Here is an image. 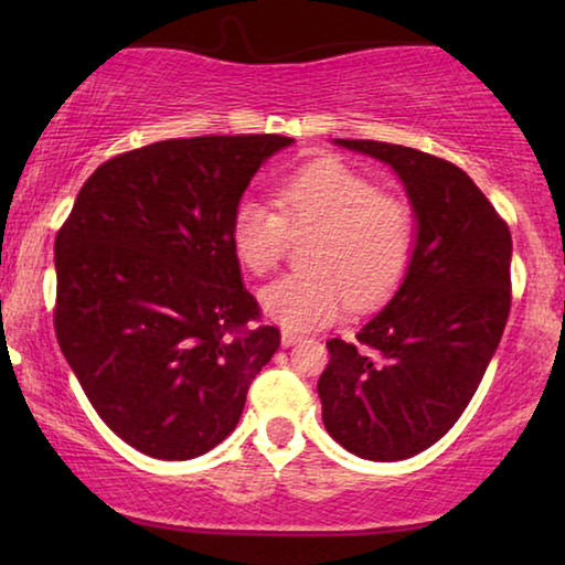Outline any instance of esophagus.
I'll use <instances>...</instances> for the list:
<instances>
[{"label": "esophagus", "instance_id": "obj_1", "mask_svg": "<svg viewBox=\"0 0 565 565\" xmlns=\"http://www.w3.org/2000/svg\"><path fill=\"white\" fill-rule=\"evenodd\" d=\"M280 342H282V347H292V344L303 342V337L296 334V331H290V329H282V334H280Z\"/></svg>", "mask_w": 565, "mask_h": 565}]
</instances>
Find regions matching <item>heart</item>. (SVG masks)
Segmentation results:
<instances>
[{"mask_svg":"<svg viewBox=\"0 0 565 565\" xmlns=\"http://www.w3.org/2000/svg\"><path fill=\"white\" fill-rule=\"evenodd\" d=\"M277 214L259 198L231 213V246L254 275L282 259L290 236L313 234L306 273L285 275L259 292L269 321L308 331L337 321L350 303L381 306L404 280L414 254V215L365 174L337 159L316 161L277 184Z\"/></svg>","mask_w":565,"mask_h":565,"instance_id":"heart-1","label":"heart"}]
</instances>
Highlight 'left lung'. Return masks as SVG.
<instances>
[{
  "mask_svg": "<svg viewBox=\"0 0 565 565\" xmlns=\"http://www.w3.org/2000/svg\"><path fill=\"white\" fill-rule=\"evenodd\" d=\"M334 146L396 172L416 234L404 280L358 342H327L321 419L358 458L406 460L452 429L497 352L512 306V234L450 161L381 141Z\"/></svg>",
  "mask_w": 565,
  "mask_h": 565,
  "instance_id": "8db88e82",
  "label": "left lung"
}]
</instances>
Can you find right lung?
I'll return each mask as SVG.
<instances>
[{
    "label": "right lung",
    "instance_id": "add662e5",
    "mask_svg": "<svg viewBox=\"0 0 565 565\" xmlns=\"http://www.w3.org/2000/svg\"><path fill=\"white\" fill-rule=\"evenodd\" d=\"M292 138H172L95 172L56 236V337L107 427L138 452L190 460L242 419L246 391L280 347L246 329L231 213Z\"/></svg>",
    "mask_w": 565,
    "mask_h": 565
}]
</instances>
